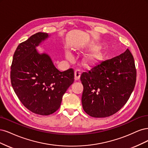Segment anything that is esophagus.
<instances>
[{
    "label": "esophagus",
    "instance_id": "1",
    "mask_svg": "<svg viewBox=\"0 0 148 148\" xmlns=\"http://www.w3.org/2000/svg\"><path fill=\"white\" fill-rule=\"evenodd\" d=\"M74 75H75V80H77L80 79V75H81V71L79 69H76L75 71V73H74Z\"/></svg>",
    "mask_w": 148,
    "mask_h": 148
}]
</instances>
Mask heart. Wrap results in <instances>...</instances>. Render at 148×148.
<instances>
[{
	"label": "heart",
	"instance_id": "1",
	"mask_svg": "<svg viewBox=\"0 0 148 148\" xmlns=\"http://www.w3.org/2000/svg\"><path fill=\"white\" fill-rule=\"evenodd\" d=\"M66 57L69 59H71L73 58V56L69 51H66ZM103 57V55L101 52H96V53H95L87 57L86 58V63L89 64H96L98 63L99 61H101V60H102Z\"/></svg>",
	"mask_w": 148,
	"mask_h": 148
}]
</instances>
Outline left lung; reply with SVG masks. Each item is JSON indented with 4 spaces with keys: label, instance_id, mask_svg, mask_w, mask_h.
Masks as SVG:
<instances>
[{
    "label": "left lung",
    "instance_id": "1",
    "mask_svg": "<svg viewBox=\"0 0 148 148\" xmlns=\"http://www.w3.org/2000/svg\"><path fill=\"white\" fill-rule=\"evenodd\" d=\"M136 71L134 58L128 49L120 55L103 61L84 72L82 104L93 117L113 115L125 105L134 89Z\"/></svg>",
    "mask_w": 148,
    "mask_h": 148
}]
</instances>
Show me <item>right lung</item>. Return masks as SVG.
Masks as SVG:
<instances>
[{
    "label": "right lung",
    "instance_id": "1",
    "mask_svg": "<svg viewBox=\"0 0 148 148\" xmlns=\"http://www.w3.org/2000/svg\"><path fill=\"white\" fill-rule=\"evenodd\" d=\"M49 37L37 32L19 44L11 65L12 87L22 104L31 112L48 116L60 108L63 95L74 81L73 68L58 71L50 57L36 47Z\"/></svg>",
    "mask_w": 148,
    "mask_h": 148
}]
</instances>
